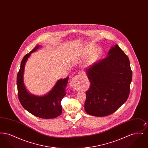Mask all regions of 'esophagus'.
Returning a JSON list of instances; mask_svg holds the SVG:
<instances>
[{
    "instance_id": "obj_1",
    "label": "esophagus",
    "mask_w": 148,
    "mask_h": 148,
    "mask_svg": "<svg viewBox=\"0 0 148 148\" xmlns=\"http://www.w3.org/2000/svg\"><path fill=\"white\" fill-rule=\"evenodd\" d=\"M82 74H79L76 77H73L71 81L70 85L71 87L75 90H79L80 89V88L82 85V82H81V77H82Z\"/></svg>"
}]
</instances>
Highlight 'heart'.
<instances>
[{"label": "heart", "mask_w": 148, "mask_h": 148, "mask_svg": "<svg viewBox=\"0 0 148 148\" xmlns=\"http://www.w3.org/2000/svg\"><path fill=\"white\" fill-rule=\"evenodd\" d=\"M94 49V47L90 45L88 47H86L85 49L84 54L85 56H87L90 53H92V50ZM101 53V50L100 48H97L95 50L90 57V62H94L97 60L99 58V57L100 56Z\"/></svg>", "instance_id": "heart-1"}]
</instances>
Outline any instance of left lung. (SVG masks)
Returning <instances> with one entry per match:
<instances>
[{
	"label": "left lung",
	"mask_w": 148,
	"mask_h": 148,
	"mask_svg": "<svg viewBox=\"0 0 148 148\" xmlns=\"http://www.w3.org/2000/svg\"><path fill=\"white\" fill-rule=\"evenodd\" d=\"M90 82L86 92V113L105 116L115 112L125 103L130 92L132 71L128 57L115 44L106 58L85 69Z\"/></svg>",
	"instance_id": "obj_1"
}]
</instances>
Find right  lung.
<instances>
[{"mask_svg":"<svg viewBox=\"0 0 148 148\" xmlns=\"http://www.w3.org/2000/svg\"><path fill=\"white\" fill-rule=\"evenodd\" d=\"M40 47V45H37L29 53L24 56L21 60L16 79L18 98L23 107L33 115L43 119H53L62 113L61 101L66 94L65 88L69 77L58 80L49 92L42 96L34 95L29 92L24 82L25 64L31 54Z\"/></svg>","mask_w":148,"mask_h":148,"instance_id":"add662e5","label":"right lung"}]
</instances>
